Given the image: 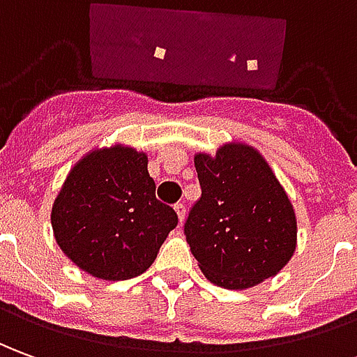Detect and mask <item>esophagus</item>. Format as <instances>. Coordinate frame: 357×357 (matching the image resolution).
I'll list each match as a JSON object with an SVG mask.
<instances>
[{
	"instance_id": "34e87169",
	"label": "esophagus",
	"mask_w": 357,
	"mask_h": 357,
	"mask_svg": "<svg viewBox=\"0 0 357 357\" xmlns=\"http://www.w3.org/2000/svg\"><path fill=\"white\" fill-rule=\"evenodd\" d=\"M174 211H176V215H178V221H181V225H183L184 215H186V208H184L183 202L174 204Z\"/></svg>"
}]
</instances>
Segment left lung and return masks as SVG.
<instances>
[{
	"label": "left lung",
	"instance_id": "1",
	"mask_svg": "<svg viewBox=\"0 0 357 357\" xmlns=\"http://www.w3.org/2000/svg\"><path fill=\"white\" fill-rule=\"evenodd\" d=\"M202 198L184 233L202 274L223 289L274 278L297 247V218L282 183L257 147L225 142L194 155Z\"/></svg>",
	"mask_w": 357,
	"mask_h": 357
}]
</instances>
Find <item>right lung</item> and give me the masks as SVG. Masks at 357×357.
Listing matches in <instances>:
<instances>
[{"mask_svg":"<svg viewBox=\"0 0 357 357\" xmlns=\"http://www.w3.org/2000/svg\"><path fill=\"white\" fill-rule=\"evenodd\" d=\"M50 221L58 247L75 266L118 282L153 264L178 218L155 198L146 151L114 142L93 147L71 167Z\"/></svg>","mask_w":357,"mask_h":357,"instance_id":"add662e5","label":"right lung"}]
</instances>
